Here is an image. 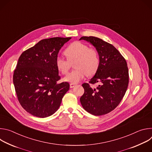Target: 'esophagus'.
Here are the masks:
<instances>
[{
    "label": "esophagus",
    "mask_w": 152,
    "mask_h": 152,
    "mask_svg": "<svg viewBox=\"0 0 152 152\" xmlns=\"http://www.w3.org/2000/svg\"><path fill=\"white\" fill-rule=\"evenodd\" d=\"M75 86H76L75 84H73V83H70V88H73V87H75Z\"/></svg>",
    "instance_id": "34e87169"
}]
</instances>
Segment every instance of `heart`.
Instances as JSON below:
<instances>
[{
	"mask_svg": "<svg viewBox=\"0 0 152 152\" xmlns=\"http://www.w3.org/2000/svg\"><path fill=\"white\" fill-rule=\"evenodd\" d=\"M64 54L68 60L61 56H57L55 59V66L62 74H67L71 67L70 62L76 60L74 64L76 69L64 77V81L77 83L87 74L91 76L96 73L99 69L100 59L98 52L82 42H72L65 50Z\"/></svg>",
	"mask_w": 152,
	"mask_h": 152,
	"instance_id": "b5f03b06",
	"label": "heart"
}]
</instances>
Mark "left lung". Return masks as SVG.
<instances>
[{
    "mask_svg": "<svg viewBox=\"0 0 152 152\" xmlns=\"http://www.w3.org/2000/svg\"><path fill=\"white\" fill-rule=\"evenodd\" d=\"M89 42L98 52L100 64L89 83H98L93 89L87 83L82 84L84 93L80 98L83 109L94 115L110 113L119 104L127 90L129 72L127 62L112 45L95 37H82L79 40Z\"/></svg>",
    "mask_w": 152,
    "mask_h": 152,
    "instance_id": "8db88e82",
    "label": "left lung"
}]
</instances>
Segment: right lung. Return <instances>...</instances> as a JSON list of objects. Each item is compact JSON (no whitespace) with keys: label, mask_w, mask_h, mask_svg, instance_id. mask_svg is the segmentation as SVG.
<instances>
[{"label":"right lung","mask_w":152,"mask_h":152,"mask_svg":"<svg viewBox=\"0 0 152 152\" xmlns=\"http://www.w3.org/2000/svg\"><path fill=\"white\" fill-rule=\"evenodd\" d=\"M72 38L44 39L23 52L13 75L18 100L28 113L45 118L53 114L70 88L60 79L55 59L61 48Z\"/></svg>","instance_id":"1"}]
</instances>
